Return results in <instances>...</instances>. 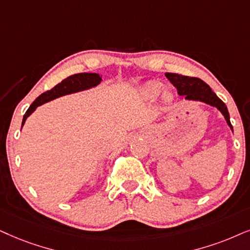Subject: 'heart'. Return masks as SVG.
I'll return each instance as SVG.
<instances>
[{
	"label": "heart",
	"instance_id": "1",
	"mask_svg": "<svg viewBox=\"0 0 250 250\" xmlns=\"http://www.w3.org/2000/svg\"><path fill=\"white\" fill-rule=\"evenodd\" d=\"M160 88H162L160 82H148V83L144 84L143 86H141L140 93L146 100H152L158 96L163 104H169L170 102H173V99H174L173 91L169 87H163L162 90H160ZM158 93L160 94L158 95Z\"/></svg>",
	"mask_w": 250,
	"mask_h": 250
}]
</instances>
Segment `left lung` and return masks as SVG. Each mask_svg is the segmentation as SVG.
Here are the masks:
<instances>
[{
  "mask_svg": "<svg viewBox=\"0 0 250 250\" xmlns=\"http://www.w3.org/2000/svg\"><path fill=\"white\" fill-rule=\"evenodd\" d=\"M165 76L176 87L179 96L183 97L186 100L204 103L209 106L216 107L222 113L230 130L233 131V127L229 121V113L227 110L226 105L217 97V94L211 90V87L205 82L200 80V78L188 77V76L172 74V72H166Z\"/></svg>",
  "mask_w": 250,
  "mask_h": 250,
  "instance_id": "obj_1",
  "label": "left lung"
}]
</instances>
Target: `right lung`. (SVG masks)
Segmentation results:
<instances>
[{"label": "right lung", "instance_id": "1", "mask_svg": "<svg viewBox=\"0 0 250 250\" xmlns=\"http://www.w3.org/2000/svg\"><path fill=\"white\" fill-rule=\"evenodd\" d=\"M102 75L96 74V72H82V74H76L63 80L61 83H59L52 90L46 91L42 94H40L36 100L32 103V105L28 107V109L25 113L23 122H21V128H23L25 121L34 110L37 109L38 106L43 105V104L52 102L56 98L67 96V94L82 92V91L90 90L102 83Z\"/></svg>", "mask_w": 250, "mask_h": 250}]
</instances>
